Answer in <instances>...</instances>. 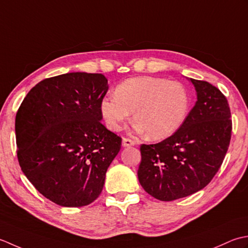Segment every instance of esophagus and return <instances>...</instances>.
<instances>
[{"mask_svg":"<svg viewBox=\"0 0 248 248\" xmlns=\"http://www.w3.org/2000/svg\"><path fill=\"white\" fill-rule=\"evenodd\" d=\"M122 144H123V146H133L136 144V141H134L133 139H129V138H123Z\"/></svg>","mask_w":248,"mask_h":248,"instance_id":"1","label":"esophagus"}]
</instances>
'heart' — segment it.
I'll use <instances>...</instances> for the list:
<instances>
[{"label": "heart", "mask_w": 248, "mask_h": 248, "mask_svg": "<svg viewBox=\"0 0 248 248\" xmlns=\"http://www.w3.org/2000/svg\"><path fill=\"white\" fill-rule=\"evenodd\" d=\"M190 96L180 82L156 77L125 80L100 102L106 125L118 131L134 112L136 128L151 139H165L174 134L187 118Z\"/></svg>", "instance_id": "heart-1"}]
</instances>
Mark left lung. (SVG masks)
Instances as JSON below:
<instances>
[{"label": "left lung", "mask_w": 248, "mask_h": 248, "mask_svg": "<svg viewBox=\"0 0 248 248\" xmlns=\"http://www.w3.org/2000/svg\"><path fill=\"white\" fill-rule=\"evenodd\" d=\"M190 81L198 99L183 125L161 142L140 146L139 182L146 193L161 201L204 188L229 148L232 121L226 96L203 80Z\"/></svg>", "instance_id": "1"}]
</instances>
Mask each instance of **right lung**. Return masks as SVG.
I'll use <instances>...</instances> for the list:
<instances>
[{
  "label": "right lung",
  "instance_id": "add662e5",
  "mask_svg": "<svg viewBox=\"0 0 248 248\" xmlns=\"http://www.w3.org/2000/svg\"><path fill=\"white\" fill-rule=\"evenodd\" d=\"M107 91L102 74L69 73L44 79L20 105L15 124L19 165L54 203L84 206L102 193L122 144L102 123Z\"/></svg>",
  "mask_w": 248,
  "mask_h": 248
}]
</instances>
